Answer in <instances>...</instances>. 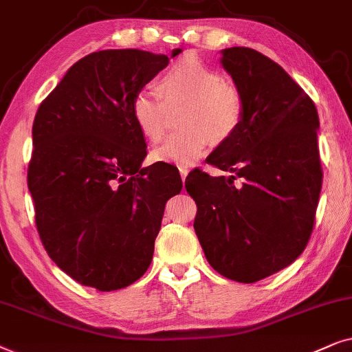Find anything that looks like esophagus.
<instances>
[{
	"mask_svg": "<svg viewBox=\"0 0 352 352\" xmlns=\"http://www.w3.org/2000/svg\"><path fill=\"white\" fill-rule=\"evenodd\" d=\"M179 172H180V177H182V180L185 182V179H186V175H188V168L186 167H179Z\"/></svg>",
	"mask_w": 352,
	"mask_h": 352,
	"instance_id": "obj_1",
	"label": "esophagus"
}]
</instances>
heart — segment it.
Instances as JSON below:
<instances>
[{
	"instance_id": "b5f03b06",
	"label": "heart",
	"mask_w": 352,
	"mask_h": 352,
	"mask_svg": "<svg viewBox=\"0 0 352 352\" xmlns=\"http://www.w3.org/2000/svg\"><path fill=\"white\" fill-rule=\"evenodd\" d=\"M168 104L185 102L180 125L184 132L170 135L153 149L156 162L190 166L208 149L210 140L222 143L240 127L243 98L236 87L198 59H184L162 75L159 85ZM156 90H138L130 101L133 124L149 140L164 133L166 102Z\"/></svg>"
}]
</instances>
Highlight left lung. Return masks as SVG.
<instances>
[{
  "instance_id": "obj_1",
  "label": "left lung",
  "mask_w": 352,
  "mask_h": 352,
  "mask_svg": "<svg viewBox=\"0 0 352 352\" xmlns=\"http://www.w3.org/2000/svg\"><path fill=\"white\" fill-rule=\"evenodd\" d=\"M220 54L243 98V119L208 162L230 175L193 170L185 188L198 206L195 232L212 269L254 283L296 261L312 233L322 188L318 114L259 51L233 46Z\"/></svg>"
}]
</instances>
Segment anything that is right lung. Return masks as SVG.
<instances>
[{"instance_id": "right-lung-1", "label": "right lung", "mask_w": 352, "mask_h": 352, "mask_svg": "<svg viewBox=\"0 0 352 352\" xmlns=\"http://www.w3.org/2000/svg\"><path fill=\"white\" fill-rule=\"evenodd\" d=\"M182 50H173L175 58ZM168 56L96 51L77 60L36 111L29 166L35 223L48 256L85 287H129L151 264L175 170L142 167L144 135L130 101Z\"/></svg>"}]
</instances>
